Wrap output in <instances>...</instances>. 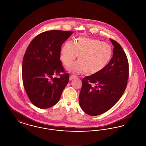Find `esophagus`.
<instances>
[{
	"mask_svg": "<svg viewBox=\"0 0 146 146\" xmlns=\"http://www.w3.org/2000/svg\"><path fill=\"white\" fill-rule=\"evenodd\" d=\"M75 75H70V80H72L73 78H74L76 77Z\"/></svg>",
	"mask_w": 146,
	"mask_h": 146,
	"instance_id": "1",
	"label": "esophagus"
}]
</instances>
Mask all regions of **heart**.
I'll use <instances>...</instances> for the list:
<instances>
[{"instance_id": "b5f03b06", "label": "heart", "mask_w": 146, "mask_h": 146, "mask_svg": "<svg viewBox=\"0 0 146 146\" xmlns=\"http://www.w3.org/2000/svg\"><path fill=\"white\" fill-rule=\"evenodd\" d=\"M78 56L79 61L67 67L73 73L85 71L89 75L98 73L111 61L113 49L111 46L95 39L80 36L76 43L66 42L61 51V59L66 66L73 62Z\"/></svg>"}]
</instances>
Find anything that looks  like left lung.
I'll return each instance as SVG.
<instances>
[{
    "mask_svg": "<svg viewBox=\"0 0 146 146\" xmlns=\"http://www.w3.org/2000/svg\"><path fill=\"white\" fill-rule=\"evenodd\" d=\"M113 46L111 61L98 73L83 79L79 97V104L85 113L96 116L113 107L123 95L129 77V63L121 45L110 39Z\"/></svg>",
    "mask_w": 146,
    "mask_h": 146,
    "instance_id": "obj_1",
    "label": "left lung"
}]
</instances>
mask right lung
<instances>
[{
  "instance_id": "1",
  "label": "right lung",
  "mask_w": 146,
  "mask_h": 146,
  "mask_svg": "<svg viewBox=\"0 0 146 146\" xmlns=\"http://www.w3.org/2000/svg\"><path fill=\"white\" fill-rule=\"evenodd\" d=\"M72 34L58 30L44 32L28 45L22 62V80L31 102L38 108H48L56 104L68 83V73L59 78L52 76L64 72L60 60L61 47Z\"/></svg>"
}]
</instances>
